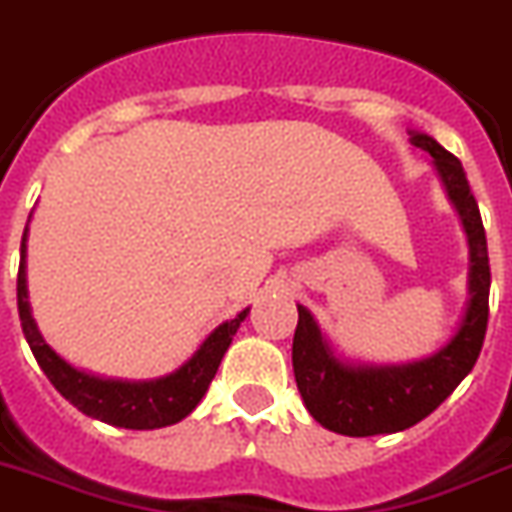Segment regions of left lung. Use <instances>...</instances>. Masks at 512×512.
I'll return each mask as SVG.
<instances>
[{"label":"left lung","instance_id":"1","mask_svg":"<svg viewBox=\"0 0 512 512\" xmlns=\"http://www.w3.org/2000/svg\"><path fill=\"white\" fill-rule=\"evenodd\" d=\"M415 147L434 157L447 197L463 220L471 252L468 307L450 342L431 357L402 365H350L328 350L321 328L305 307L297 305L292 365L297 389L323 429L344 436H376L405 431L431 415L455 386L473 371L489 321V252L479 205L471 194L465 170L436 139L410 131Z\"/></svg>","mask_w":512,"mask_h":512}]
</instances>
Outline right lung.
Here are the masks:
<instances>
[{
  "mask_svg": "<svg viewBox=\"0 0 512 512\" xmlns=\"http://www.w3.org/2000/svg\"><path fill=\"white\" fill-rule=\"evenodd\" d=\"M26 236L28 228L26 234H23V242H20V326H23V334H26V342L31 347L33 357H36V363L41 365V371L47 373L54 389L70 405L78 407L83 415L97 418L102 423H110V426H120V429H162V426H173L181 418H186L199 405V400L205 397L207 386L215 378V371H218L220 360L226 355L228 344L234 339L236 328L242 326V321L247 318L249 307L236 315V318H231V321L220 323L213 334L199 344V350L178 371L168 373V376L152 378V381H115V378L91 376V373H83L70 363H65L44 342V336L36 328L31 305H28Z\"/></svg>",
  "mask_w": 512,
  "mask_h": 512,
  "instance_id": "1",
  "label": "right lung"
}]
</instances>
